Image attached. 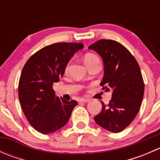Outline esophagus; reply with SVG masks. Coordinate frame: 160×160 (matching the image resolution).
<instances>
[{
	"instance_id": "obj_1",
	"label": "esophagus",
	"mask_w": 160,
	"mask_h": 160,
	"mask_svg": "<svg viewBox=\"0 0 160 160\" xmlns=\"http://www.w3.org/2000/svg\"><path fill=\"white\" fill-rule=\"evenodd\" d=\"M79 101L80 102H88V101H90V99H88V98H80Z\"/></svg>"
}]
</instances>
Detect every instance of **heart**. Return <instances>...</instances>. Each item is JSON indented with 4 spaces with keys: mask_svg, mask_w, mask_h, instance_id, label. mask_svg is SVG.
Masks as SVG:
<instances>
[{
    "mask_svg": "<svg viewBox=\"0 0 160 160\" xmlns=\"http://www.w3.org/2000/svg\"><path fill=\"white\" fill-rule=\"evenodd\" d=\"M83 61H84V63L86 64L88 67H90V66L93 65L95 62H100L99 58H98L95 54L90 52L87 53V54L85 55L84 57H83ZM67 68H68V67H67Z\"/></svg>",
    "mask_w": 160,
    "mask_h": 160,
    "instance_id": "heart-1",
    "label": "heart"
}]
</instances>
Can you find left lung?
<instances>
[{
    "mask_svg": "<svg viewBox=\"0 0 160 160\" xmlns=\"http://www.w3.org/2000/svg\"><path fill=\"white\" fill-rule=\"evenodd\" d=\"M101 56L104 62L102 89L112 92L109 104H102L94 117L98 125L117 133L128 126L139 111L144 95L140 67L132 53L114 40L101 39L88 47Z\"/></svg>",
    "mask_w": 160,
    "mask_h": 160,
    "instance_id": "obj_1",
    "label": "left lung"
}]
</instances>
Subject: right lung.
<instances>
[{
  "label": "right lung",
  "mask_w": 160,
  "mask_h": 160,
  "mask_svg": "<svg viewBox=\"0 0 160 160\" xmlns=\"http://www.w3.org/2000/svg\"><path fill=\"white\" fill-rule=\"evenodd\" d=\"M83 48L82 43H54L36 52L24 66L18 98L27 120L37 132L52 133L68 122L77 101L56 97L52 85L63 76L76 52Z\"/></svg>",
  "instance_id": "obj_1"
}]
</instances>
